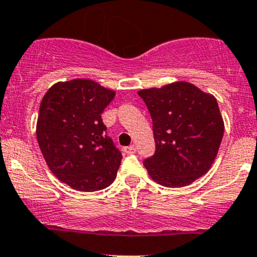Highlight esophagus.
Returning <instances> with one entry per match:
<instances>
[{
	"instance_id": "34e87169",
	"label": "esophagus",
	"mask_w": 257,
	"mask_h": 257,
	"mask_svg": "<svg viewBox=\"0 0 257 257\" xmlns=\"http://www.w3.org/2000/svg\"><path fill=\"white\" fill-rule=\"evenodd\" d=\"M124 152H125V154H134L136 153V148H134V145H129V147L124 148Z\"/></svg>"
}]
</instances>
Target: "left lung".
<instances>
[{
  "label": "left lung",
  "mask_w": 257,
  "mask_h": 257,
  "mask_svg": "<svg viewBox=\"0 0 257 257\" xmlns=\"http://www.w3.org/2000/svg\"><path fill=\"white\" fill-rule=\"evenodd\" d=\"M138 94L153 120L155 152L143 162L153 180L181 188L205 174L224 136L216 99L186 82Z\"/></svg>",
  "instance_id": "left-lung-1"
}]
</instances>
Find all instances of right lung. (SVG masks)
I'll use <instances>...</instances> for the list:
<instances>
[{"label": "right lung", "mask_w": 257, "mask_h": 257, "mask_svg": "<svg viewBox=\"0 0 257 257\" xmlns=\"http://www.w3.org/2000/svg\"><path fill=\"white\" fill-rule=\"evenodd\" d=\"M114 94L93 80L73 79L52 85L41 102V152L52 173L76 190H102L116 177L123 157L100 115Z\"/></svg>", "instance_id": "obj_1"}]
</instances>
